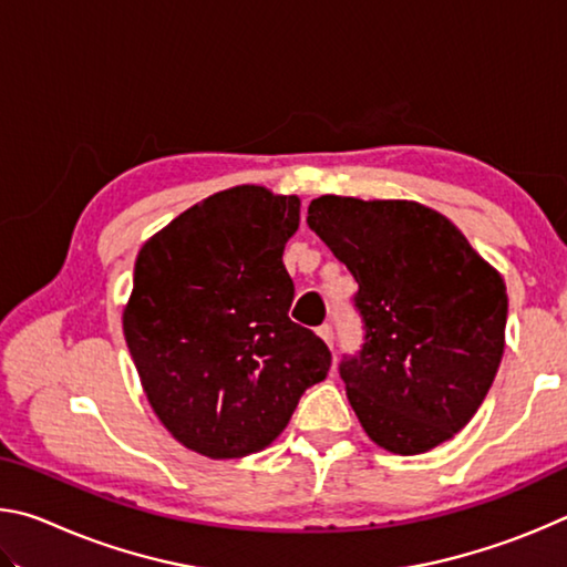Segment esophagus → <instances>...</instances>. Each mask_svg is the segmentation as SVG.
I'll return each instance as SVG.
<instances>
[{
    "instance_id": "esophagus-1",
    "label": "esophagus",
    "mask_w": 567,
    "mask_h": 567,
    "mask_svg": "<svg viewBox=\"0 0 567 567\" xmlns=\"http://www.w3.org/2000/svg\"><path fill=\"white\" fill-rule=\"evenodd\" d=\"M318 334H320V338H322L324 342H328V344H330V348H332V342H334V332H332V324H320V328H318Z\"/></svg>"
}]
</instances>
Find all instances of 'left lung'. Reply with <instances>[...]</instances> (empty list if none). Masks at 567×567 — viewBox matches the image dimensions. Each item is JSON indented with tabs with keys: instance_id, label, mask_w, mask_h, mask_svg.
I'll return each mask as SVG.
<instances>
[{
	"instance_id": "left-lung-1",
	"label": "left lung",
	"mask_w": 567,
	"mask_h": 567,
	"mask_svg": "<svg viewBox=\"0 0 567 567\" xmlns=\"http://www.w3.org/2000/svg\"><path fill=\"white\" fill-rule=\"evenodd\" d=\"M307 225L358 282L362 348L342 354L354 415L398 455L445 443L491 390L505 348V282L435 209L324 195Z\"/></svg>"
}]
</instances>
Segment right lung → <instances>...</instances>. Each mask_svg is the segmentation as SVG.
Wrapping results in <instances>:
<instances>
[{"instance_id":"1","label":"right lung","mask_w":567,"mask_h":567,"mask_svg":"<svg viewBox=\"0 0 567 567\" xmlns=\"http://www.w3.org/2000/svg\"><path fill=\"white\" fill-rule=\"evenodd\" d=\"M300 199L243 185L207 197L140 249L124 340L182 445L213 460L252 455L290 422L332 354L290 320L282 252Z\"/></svg>"}]
</instances>
